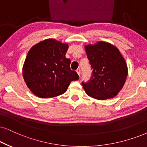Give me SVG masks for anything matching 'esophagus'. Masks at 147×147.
Segmentation results:
<instances>
[{"instance_id": "obj_1", "label": "esophagus", "mask_w": 147, "mask_h": 147, "mask_svg": "<svg viewBox=\"0 0 147 147\" xmlns=\"http://www.w3.org/2000/svg\"><path fill=\"white\" fill-rule=\"evenodd\" d=\"M76 71H77V74L79 75V76H80V74H81V70H80V68H78V69H77Z\"/></svg>"}]
</instances>
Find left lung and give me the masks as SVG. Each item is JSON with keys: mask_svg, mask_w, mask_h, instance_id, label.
Returning a JSON list of instances; mask_svg holds the SVG:
<instances>
[{"mask_svg": "<svg viewBox=\"0 0 147 147\" xmlns=\"http://www.w3.org/2000/svg\"><path fill=\"white\" fill-rule=\"evenodd\" d=\"M93 69L88 82H82L86 94L97 100L114 98L125 84L127 66L119 49L113 45L99 41L85 47Z\"/></svg>", "mask_w": 147, "mask_h": 147, "instance_id": "left-lung-1", "label": "left lung"}]
</instances>
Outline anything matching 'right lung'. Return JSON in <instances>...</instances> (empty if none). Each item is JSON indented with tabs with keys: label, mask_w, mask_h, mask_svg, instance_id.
Returning a JSON list of instances; mask_svg holds the SVG:
<instances>
[{
	"label": "right lung",
	"mask_w": 147,
	"mask_h": 147,
	"mask_svg": "<svg viewBox=\"0 0 147 147\" xmlns=\"http://www.w3.org/2000/svg\"><path fill=\"white\" fill-rule=\"evenodd\" d=\"M66 43L48 38L29 50L23 66V77L28 87L37 97L53 98L62 95L79 75L70 68L66 58Z\"/></svg>",
	"instance_id": "obj_1"
}]
</instances>
